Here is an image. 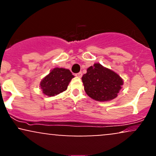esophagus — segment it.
<instances>
[{
    "instance_id": "esophagus-1",
    "label": "esophagus",
    "mask_w": 156,
    "mask_h": 156,
    "mask_svg": "<svg viewBox=\"0 0 156 156\" xmlns=\"http://www.w3.org/2000/svg\"><path fill=\"white\" fill-rule=\"evenodd\" d=\"M76 76L78 77V78H81V77H82V73L80 72V73H76Z\"/></svg>"
}]
</instances>
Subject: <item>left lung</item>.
Segmentation results:
<instances>
[{
	"instance_id": "obj_1",
	"label": "left lung",
	"mask_w": 156,
	"mask_h": 156,
	"mask_svg": "<svg viewBox=\"0 0 156 156\" xmlns=\"http://www.w3.org/2000/svg\"><path fill=\"white\" fill-rule=\"evenodd\" d=\"M82 77L87 95L97 101H109L117 97L123 80L112 69L95 63L87 69Z\"/></svg>"
}]
</instances>
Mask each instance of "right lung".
Segmentation results:
<instances>
[{
	"label": "right lung",
	"instance_id": "add662e5",
	"mask_svg": "<svg viewBox=\"0 0 156 156\" xmlns=\"http://www.w3.org/2000/svg\"><path fill=\"white\" fill-rule=\"evenodd\" d=\"M73 78H74V76L69 69L54 68L41 80L40 87L45 95L55 96L67 90Z\"/></svg>",
	"mask_w": 156,
	"mask_h": 156
}]
</instances>
